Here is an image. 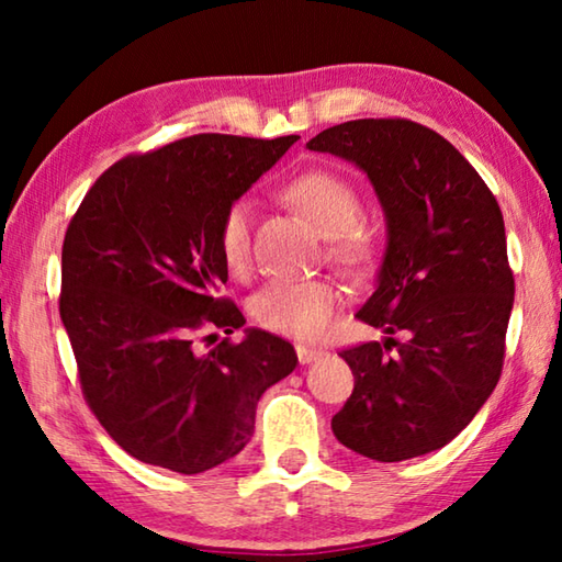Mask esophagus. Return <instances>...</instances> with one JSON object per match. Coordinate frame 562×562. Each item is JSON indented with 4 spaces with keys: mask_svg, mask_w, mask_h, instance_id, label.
Instances as JSON below:
<instances>
[{
    "mask_svg": "<svg viewBox=\"0 0 562 562\" xmlns=\"http://www.w3.org/2000/svg\"><path fill=\"white\" fill-rule=\"evenodd\" d=\"M294 351H297L300 364H312V361H317L322 355H325L322 349H312V347H304V345H297V347H294Z\"/></svg>",
    "mask_w": 562,
    "mask_h": 562,
    "instance_id": "1",
    "label": "esophagus"
}]
</instances>
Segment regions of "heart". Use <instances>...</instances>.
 Returning a JSON list of instances; mask_svg holds the SVG:
<instances>
[{
    "instance_id": "b5f03b06",
    "label": "heart",
    "mask_w": 562,
    "mask_h": 562,
    "mask_svg": "<svg viewBox=\"0 0 562 562\" xmlns=\"http://www.w3.org/2000/svg\"><path fill=\"white\" fill-rule=\"evenodd\" d=\"M284 198L319 235L331 237V258L361 270L372 258V243L351 227L361 203L357 190L329 170H310L284 188ZM217 250L227 272L243 274L250 258V203L235 201L217 227ZM339 307V290L329 280H270L252 294L250 315L274 335L312 339L329 327Z\"/></svg>"
}]
</instances>
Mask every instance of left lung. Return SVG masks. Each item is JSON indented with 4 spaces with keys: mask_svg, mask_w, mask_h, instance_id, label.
I'll return each mask as SVG.
<instances>
[{
    "mask_svg": "<svg viewBox=\"0 0 562 562\" xmlns=\"http://www.w3.org/2000/svg\"><path fill=\"white\" fill-rule=\"evenodd\" d=\"M307 148L355 164L386 223L374 292L357 312L386 337L341 351L355 392L331 431L384 463L431 453L471 424L501 376L516 292L501 207L469 160L422 123L347 121Z\"/></svg>",
    "mask_w": 562,
    "mask_h": 562,
    "instance_id": "left-lung-1",
    "label": "left lung"
}]
</instances>
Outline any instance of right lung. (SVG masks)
Wrapping results in <instances>:
<instances>
[{
    "label": "right lung",
    "mask_w": 562,
    "mask_h": 562,
    "mask_svg": "<svg viewBox=\"0 0 562 562\" xmlns=\"http://www.w3.org/2000/svg\"><path fill=\"white\" fill-rule=\"evenodd\" d=\"M294 140L198 133L128 156L69 223L61 322L91 412L133 459L186 475L215 469L245 449L260 396L297 367L290 341L255 327L207 355L193 345L201 329L245 325L217 297V227Z\"/></svg>",
    "instance_id": "obj_1"
}]
</instances>
